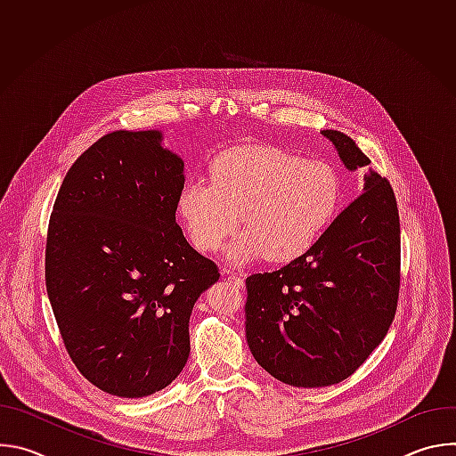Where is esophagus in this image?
<instances>
[{"instance_id": "34e87169", "label": "esophagus", "mask_w": 456, "mask_h": 456, "mask_svg": "<svg viewBox=\"0 0 456 456\" xmlns=\"http://www.w3.org/2000/svg\"><path fill=\"white\" fill-rule=\"evenodd\" d=\"M224 276H225V280H227L231 285H234L236 289H243V285H245L243 278L236 276V274H234V273H231V271H224Z\"/></svg>"}]
</instances>
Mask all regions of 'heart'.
I'll list each match as a JSON object with an SVG mask.
<instances>
[{
    "label": "heart",
    "instance_id": "b5f03b06",
    "mask_svg": "<svg viewBox=\"0 0 456 456\" xmlns=\"http://www.w3.org/2000/svg\"><path fill=\"white\" fill-rule=\"evenodd\" d=\"M343 199L338 171L322 160L276 146H238L220 153L208 180H187L176 213L200 250H216L241 220L229 247L234 264L269 256L289 264L330 231Z\"/></svg>",
    "mask_w": 456,
    "mask_h": 456
}]
</instances>
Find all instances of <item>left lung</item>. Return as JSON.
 Here are the masks:
<instances>
[{"instance_id": "left-lung-1", "label": "left lung", "mask_w": 456, "mask_h": 456, "mask_svg": "<svg viewBox=\"0 0 456 456\" xmlns=\"http://www.w3.org/2000/svg\"><path fill=\"white\" fill-rule=\"evenodd\" d=\"M345 167L370 164L336 129L321 132ZM248 348L278 380L322 387L350 377L380 345L397 310L401 224L392 185L370 169L364 191L308 254L245 280Z\"/></svg>"}]
</instances>
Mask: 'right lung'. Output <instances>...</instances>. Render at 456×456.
I'll list each match as a JSON object with an SVG mask.
<instances>
[{"mask_svg": "<svg viewBox=\"0 0 456 456\" xmlns=\"http://www.w3.org/2000/svg\"><path fill=\"white\" fill-rule=\"evenodd\" d=\"M162 134L113 132L64 176L48 224L45 278L77 370L102 392H160L189 357V317L220 273L176 224L183 160Z\"/></svg>", "mask_w": 456, "mask_h": 456, "instance_id": "add662e5", "label": "right lung"}]
</instances>
